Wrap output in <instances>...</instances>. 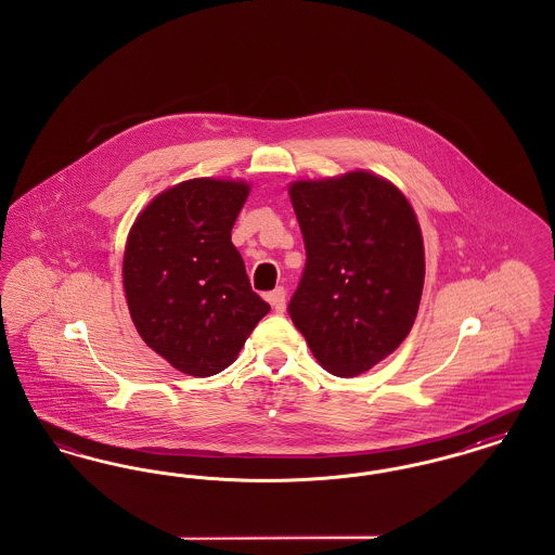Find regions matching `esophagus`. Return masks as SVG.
I'll use <instances>...</instances> for the list:
<instances>
[{
	"mask_svg": "<svg viewBox=\"0 0 555 555\" xmlns=\"http://www.w3.org/2000/svg\"><path fill=\"white\" fill-rule=\"evenodd\" d=\"M285 297H287V291L283 289V287H276V289L268 293L266 299L270 301V306L274 308L276 314H283L285 312Z\"/></svg>",
	"mask_w": 555,
	"mask_h": 555,
	"instance_id": "esophagus-1",
	"label": "esophagus"
}]
</instances>
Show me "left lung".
<instances>
[{"label":"left lung","instance_id":"8db88e82","mask_svg":"<svg viewBox=\"0 0 555 555\" xmlns=\"http://www.w3.org/2000/svg\"><path fill=\"white\" fill-rule=\"evenodd\" d=\"M306 266L289 317L320 366L358 376L412 331L424 285L416 214L397 186L356 170L289 189Z\"/></svg>","mask_w":555,"mask_h":555}]
</instances>
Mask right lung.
I'll list each match as a JSON object with an SVG mask.
<instances>
[{"mask_svg": "<svg viewBox=\"0 0 555 555\" xmlns=\"http://www.w3.org/2000/svg\"><path fill=\"white\" fill-rule=\"evenodd\" d=\"M247 193L238 181H185L159 193L129 233L122 279L132 322L145 344L191 376L231 366L270 312L231 241Z\"/></svg>", "mask_w": 555, "mask_h": 555, "instance_id": "obj_1", "label": "right lung"}]
</instances>
